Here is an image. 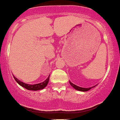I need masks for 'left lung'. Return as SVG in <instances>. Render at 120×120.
Instances as JSON below:
<instances>
[{"label":"left lung","instance_id":"8db88e82","mask_svg":"<svg viewBox=\"0 0 120 120\" xmlns=\"http://www.w3.org/2000/svg\"><path fill=\"white\" fill-rule=\"evenodd\" d=\"M69 83H70L71 85L73 87V88H74L76 90H78V91H89L90 90H91L92 88H93V87L95 86H94L90 87V88H82V87L78 86H77V85H74V84L72 83V82H71L70 81H69Z\"/></svg>","mask_w":120,"mask_h":120}]
</instances>
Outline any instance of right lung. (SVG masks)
Segmentation results:
<instances>
[{
  "mask_svg": "<svg viewBox=\"0 0 120 120\" xmlns=\"http://www.w3.org/2000/svg\"><path fill=\"white\" fill-rule=\"evenodd\" d=\"M13 77H14V79H15V80L16 81V82H17L18 83L19 85H21V86L24 87V88L27 89V90H28L37 91V90H42V89L44 88L45 87H46V85H48V82H49V77L46 79V80H45L44 82H41V83H40L35 84V85H29V84L24 83L21 82L20 80H19L18 79H16L15 76H13Z\"/></svg>",
  "mask_w": 120,
  "mask_h": 120,
  "instance_id": "right-lung-1",
  "label": "right lung"
}]
</instances>
